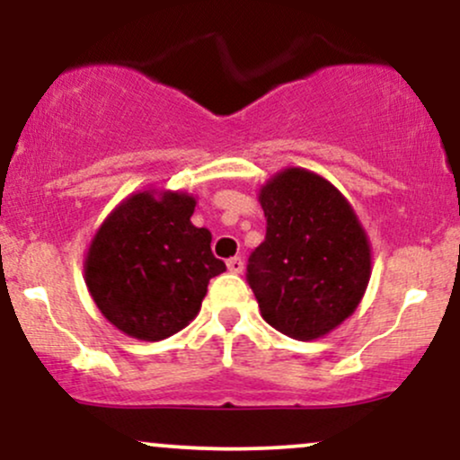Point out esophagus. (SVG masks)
<instances>
[{
  "label": "esophagus",
  "mask_w": 460,
  "mask_h": 460,
  "mask_svg": "<svg viewBox=\"0 0 460 460\" xmlns=\"http://www.w3.org/2000/svg\"><path fill=\"white\" fill-rule=\"evenodd\" d=\"M226 268H229L231 272L240 274L242 270H244V260H242V257H231V260L226 261Z\"/></svg>",
  "instance_id": "1"
}]
</instances>
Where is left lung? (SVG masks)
<instances>
[{
    "label": "left lung",
    "mask_w": 460,
    "mask_h": 460,
    "mask_svg": "<svg viewBox=\"0 0 460 460\" xmlns=\"http://www.w3.org/2000/svg\"><path fill=\"white\" fill-rule=\"evenodd\" d=\"M266 240L246 279L261 318L311 341L355 314L372 274V248L348 199L307 168H285L260 190Z\"/></svg>",
    "instance_id": "8db88e82"
}]
</instances>
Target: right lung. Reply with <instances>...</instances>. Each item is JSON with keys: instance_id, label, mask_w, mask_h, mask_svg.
Returning a JSON list of instances; mask_svg holds the SVG:
<instances>
[{"instance_id": "obj_1", "label": "right lung", "mask_w": 460, "mask_h": 460, "mask_svg": "<svg viewBox=\"0 0 460 460\" xmlns=\"http://www.w3.org/2000/svg\"><path fill=\"white\" fill-rule=\"evenodd\" d=\"M197 199L172 190L129 194L94 234L86 288L110 324L142 341L175 335L197 318L208 283L226 270L212 234L194 226Z\"/></svg>"}]
</instances>
